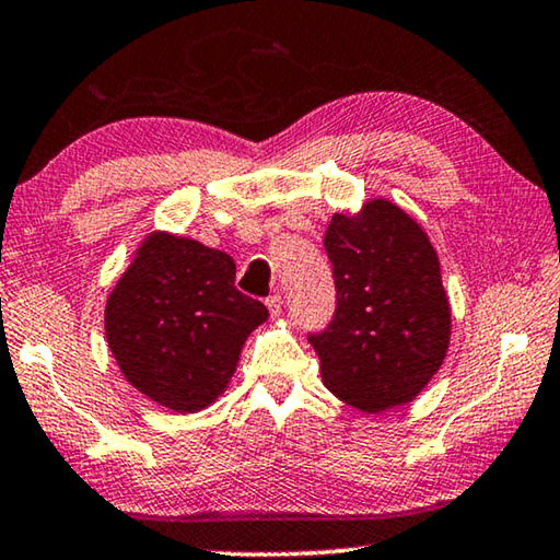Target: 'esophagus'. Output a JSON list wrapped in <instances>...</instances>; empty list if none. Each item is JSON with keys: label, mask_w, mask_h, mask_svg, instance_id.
<instances>
[{"label": "esophagus", "mask_w": 560, "mask_h": 560, "mask_svg": "<svg viewBox=\"0 0 560 560\" xmlns=\"http://www.w3.org/2000/svg\"><path fill=\"white\" fill-rule=\"evenodd\" d=\"M281 296L279 294H271V296H266V308H269V314L271 316H279L281 314Z\"/></svg>", "instance_id": "esophagus-1"}]
</instances>
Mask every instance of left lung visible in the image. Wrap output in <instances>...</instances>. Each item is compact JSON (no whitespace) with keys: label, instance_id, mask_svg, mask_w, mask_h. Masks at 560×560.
<instances>
[{"label":"left lung","instance_id":"1","mask_svg":"<svg viewBox=\"0 0 560 560\" xmlns=\"http://www.w3.org/2000/svg\"><path fill=\"white\" fill-rule=\"evenodd\" d=\"M336 306L308 341L328 392L366 413L411 401L448 349L451 312L439 256L392 201H369L357 219L336 214L324 236Z\"/></svg>","mask_w":560,"mask_h":560}]
</instances>
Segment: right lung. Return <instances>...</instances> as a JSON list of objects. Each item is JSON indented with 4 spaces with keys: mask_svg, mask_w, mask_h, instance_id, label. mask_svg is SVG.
I'll return each mask as SVG.
<instances>
[{
    "mask_svg": "<svg viewBox=\"0 0 560 560\" xmlns=\"http://www.w3.org/2000/svg\"><path fill=\"white\" fill-rule=\"evenodd\" d=\"M236 264L191 238L152 234L106 301V341L141 394L194 413L232 378L269 308L234 287Z\"/></svg>",
    "mask_w": 560,
    "mask_h": 560,
    "instance_id": "obj_1",
    "label": "right lung"
}]
</instances>
